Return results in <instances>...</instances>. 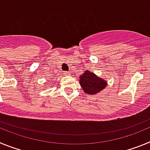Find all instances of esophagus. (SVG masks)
<instances>
[{
    "label": "esophagus",
    "mask_w": 150,
    "mask_h": 150,
    "mask_svg": "<svg viewBox=\"0 0 150 150\" xmlns=\"http://www.w3.org/2000/svg\"><path fill=\"white\" fill-rule=\"evenodd\" d=\"M69 74H70V73L67 72V71H64V75H65V76H68Z\"/></svg>",
    "instance_id": "1"
}]
</instances>
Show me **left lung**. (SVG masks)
<instances>
[{"label":"left lung","mask_w":150,"mask_h":150,"mask_svg":"<svg viewBox=\"0 0 150 150\" xmlns=\"http://www.w3.org/2000/svg\"><path fill=\"white\" fill-rule=\"evenodd\" d=\"M79 83L85 93L88 95H96L107 86V82L97 76L96 74L89 71H85L79 76Z\"/></svg>","instance_id":"8db88e82"}]
</instances>
